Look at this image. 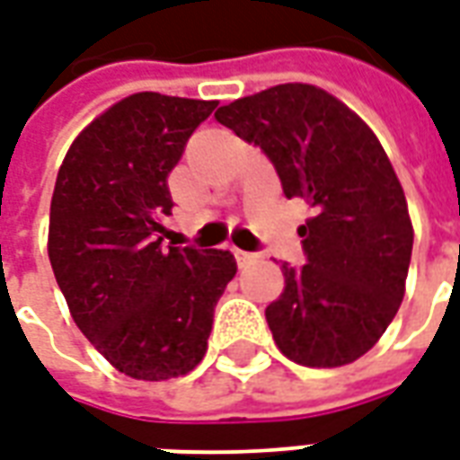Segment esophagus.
I'll use <instances>...</instances> for the list:
<instances>
[{
  "instance_id": "obj_1",
  "label": "esophagus",
  "mask_w": 460,
  "mask_h": 460,
  "mask_svg": "<svg viewBox=\"0 0 460 460\" xmlns=\"http://www.w3.org/2000/svg\"><path fill=\"white\" fill-rule=\"evenodd\" d=\"M233 254H234V262H237V267H247L250 262H254L252 252H244V250H237V247H233Z\"/></svg>"
}]
</instances>
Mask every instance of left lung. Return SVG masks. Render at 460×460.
<instances>
[{
  "label": "left lung",
  "instance_id": "1",
  "mask_svg": "<svg viewBox=\"0 0 460 460\" xmlns=\"http://www.w3.org/2000/svg\"><path fill=\"white\" fill-rule=\"evenodd\" d=\"M262 146L287 198L314 217L299 227L306 264H281L284 291L264 316L296 365L341 367L363 358L404 299L414 227L380 139L323 88L284 83L216 112Z\"/></svg>",
  "mask_w": 460,
  "mask_h": 460
}]
</instances>
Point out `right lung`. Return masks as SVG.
<instances>
[{
  "mask_svg": "<svg viewBox=\"0 0 460 460\" xmlns=\"http://www.w3.org/2000/svg\"><path fill=\"white\" fill-rule=\"evenodd\" d=\"M217 100L134 93L73 139L51 198L49 260L70 316L115 370L161 382L208 350L227 250L164 247L169 173Z\"/></svg>",
  "mask_w": 460,
  "mask_h": 460,
  "instance_id": "add662e5",
  "label": "right lung"
}]
</instances>
